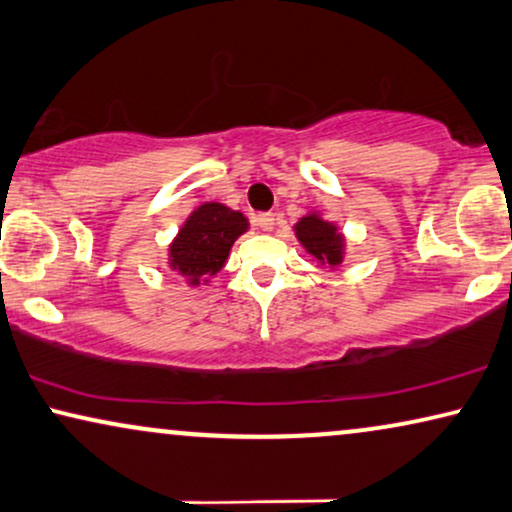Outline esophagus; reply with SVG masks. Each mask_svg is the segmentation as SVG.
I'll list each match as a JSON object with an SVG mask.
<instances>
[{
    "label": "esophagus",
    "instance_id": "esophagus-1",
    "mask_svg": "<svg viewBox=\"0 0 512 512\" xmlns=\"http://www.w3.org/2000/svg\"><path fill=\"white\" fill-rule=\"evenodd\" d=\"M256 225H258V228H261V230L268 232V230H272V228H275V225H277V216L270 214V211H265V214H258V216H256Z\"/></svg>",
    "mask_w": 512,
    "mask_h": 512
}]
</instances>
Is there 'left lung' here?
Returning a JSON list of instances; mask_svg holds the SVG:
<instances>
[{
    "label": "left lung",
    "mask_w": 512,
    "mask_h": 512,
    "mask_svg": "<svg viewBox=\"0 0 512 512\" xmlns=\"http://www.w3.org/2000/svg\"><path fill=\"white\" fill-rule=\"evenodd\" d=\"M296 235L305 249L327 265H341L343 258V237L338 235L336 228L317 216H305L296 225Z\"/></svg>",
    "instance_id": "1"
}]
</instances>
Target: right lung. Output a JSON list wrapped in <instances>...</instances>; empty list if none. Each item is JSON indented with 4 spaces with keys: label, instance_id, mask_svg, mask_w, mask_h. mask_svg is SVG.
Segmentation results:
<instances>
[{
    "label": "right lung",
    "instance_id": "right-lung-1",
    "mask_svg": "<svg viewBox=\"0 0 512 512\" xmlns=\"http://www.w3.org/2000/svg\"><path fill=\"white\" fill-rule=\"evenodd\" d=\"M247 218L218 202L202 204L171 244V268L199 284L223 268L232 242L247 230Z\"/></svg>",
    "mask_w": 512,
    "mask_h": 512
}]
</instances>
